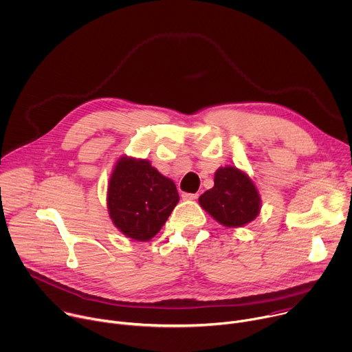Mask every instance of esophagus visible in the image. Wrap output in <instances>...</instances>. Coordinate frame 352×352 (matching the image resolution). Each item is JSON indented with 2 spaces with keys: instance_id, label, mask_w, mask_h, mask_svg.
<instances>
[{
  "instance_id": "34e87169",
  "label": "esophagus",
  "mask_w": 352,
  "mask_h": 352,
  "mask_svg": "<svg viewBox=\"0 0 352 352\" xmlns=\"http://www.w3.org/2000/svg\"><path fill=\"white\" fill-rule=\"evenodd\" d=\"M182 197H183V199H197L198 198V194L195 192V194H191V192H183L182 194Z\"/></svg>"
}]
</instances>
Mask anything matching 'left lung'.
<instances>
[{"mask_svg": "<svg viewBox=\"0 0 352 352\" xmlns=\"http://www.w3.org/2000/svg\"><path fill=\"white\" fill-rule=\"evenodd\" d=\"M214 187L199 195L202 209L226 228H243L256 219L262 199L254 180L241 169L228 165L215 172Z\"/></svg>", "mask_w": 352, "mask_h": 352, "instance_id": "left-lung-1", "label": "left lung"}]
</instances>
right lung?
Listing matches in <instances>:
<instances>
[{
	"label": "right lung",
	"instance_id": "right-lung-1",
	"mask_svg": "<svg viewBox=\"0 0 352 352\" xmlns=\"http://www.w3.org/2000/svg\"><path fill=\"white\" fill-rule=\"evenodd\" d=\"M179 202L173 180L148 160L120 157L109 176L108 214L115 228L135 241L151 240Z\"/></svg>",
	"mask_w": 352,
	"mask_h": 352
}]
</instances>
